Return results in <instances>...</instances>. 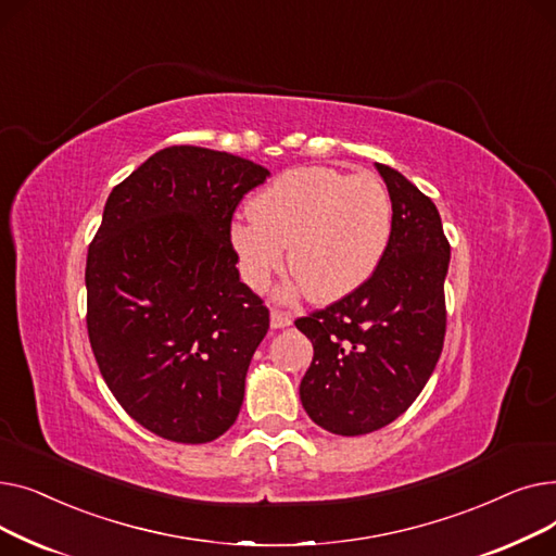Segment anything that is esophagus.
Masks as SVG:
<instances>
[{"instance_id":"esophagus-1","label":"esophagus","mask_w":556,"mask_h":556,"mask_svg":"<svg viewBox=\"0 0 556 556\" xmlns=\"http://www.w3.org/2000/svg\"><path fill=\"white\" fill-rule=\"evenodd\" d=\"M290 325H293V317H290L288 313H283V311H273L270 313V327L273 329H288Z\"/></svg>"}]
</instances>
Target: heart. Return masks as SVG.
Instances as JSON below:
<instances>
[{
    "label": "heart",
    "mask_w": 556,
    "mask_h": 556,
    "mask_svg": "<svg viewBox=\"0 0 556 556\" xmlns=\"http://www.w3.org/2000/svg\"><path fill=\"white\" fill-rule=\"evenodd\" d=\"M250 218L229 227L243 281L263 290L288 270L311 302L331 304L358 290L381 263L392 237V198L371 173L298 166L261 189Z\"/></svg>",
    "instance_id": "b5f03b06"
}]
</instances>
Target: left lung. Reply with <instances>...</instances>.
I'll return each instance as SVG.
<instances>
[{
  "label": "left lung",
  "mask_w": 556,
  "mask_h": 556,
  "mask_svg": "<svg viewBox=\"0 0 556 556\" xmlns=\"http://www.w3.org/2000/svg\"><path fill=\"white\" fill-rule=\"evenodd\" d=\"M376 170L392 198V237L376 273L352 295L300 317L313 342L300 399L333 434L356 437L399 419L440 361L451 245L434 202L386 164Z\"/></svg>",
  "instance_id": "8db88e82"
}]
</instances>
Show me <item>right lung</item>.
I'll return each mask as SVG.
<instances>
[{
    "instance_id": "1",
    "label": "right lung",
    "mask_w": 556,
    "mask_h": 556,
    "mask_svg": "<svg viewBox=\"0 0 556 556\" xmlns=\"http://www.w3.org/2000/svg\"><path fill=\"white\" fill-rule=\"evenodd\" d=\"M268 168L170 146L108 195L87 250V333L124 410L168 442L207 444L237 421L270 315L229 243L241 198Z\"/></svg>"
}]
</instances>
